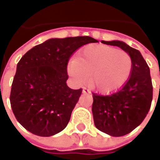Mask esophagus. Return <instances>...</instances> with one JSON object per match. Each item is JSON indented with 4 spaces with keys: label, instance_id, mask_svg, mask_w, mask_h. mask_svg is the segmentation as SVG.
Segmentation results:
<instances>
[{
    "label": "esophagus",
    "instance_id": "esophagus-1",
    "mask_svg": "<svg viewBox=\"0 0 160 160\" xmlns=\"http://www.w3.org/2000/svg\"><path fill=\"white\" fill-rule=\"evenodd\" d=\"M82 92H83V93H90V91L88 90L87 88H86V87H84Z\"/></svg>",
    "mask_w": 160,
    "mask_h": 160
}]
</instances>
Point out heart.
<instances>
[{
  "mask_svg": "<svg viewBox=\"0 0 160 160\" xmlns=\"http://www.w3.org/2000/svg\"><path fill=\"white\" fill-rule=\"evenodd\" d=\"M133 68L131 56L123 50L103 44H90L68 64V73L79 85L88 81L101 93H111L122 87Z\"/></svg>",
  "mask_w": 160,
  "mask_h": 160,
  "instance_id": "heart-1",
  "label": "heart"
}]
</instances>
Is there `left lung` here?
Here are the masks:
<instances>
[{"mask_svg":"<svg viewBox=\"0 0 160 160\" xmlns=\"http://www.w3.org/2000/svg\"><path fill=\"white\" fill-rule=\"evenodd\" d=\"M118 46L132 58L130 78L117 92L102 96L92 94V115L98 130L111 136H122L138 127L147 117L152 100L150 69L141 52L118 40L101 41Z\"/></svg>","mask_w":160,"mask_h":160,"instance_id":"obj_1","label":"left lung"}]
</instances>
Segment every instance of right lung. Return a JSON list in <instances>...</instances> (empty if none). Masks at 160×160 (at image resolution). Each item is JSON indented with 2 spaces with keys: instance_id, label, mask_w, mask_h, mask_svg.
Here are the masks:
<instances>
[{
  "instance_id": "1",
  "label": "right lung",
  "mask_w": 160,
  "mask_h": 160,
  "mask_svg": "<svg viewBox=\"0 0 160 160\" xmlns=\"http://www.w3.org/2000/svg\"><path fill=\"white\" fill-rule=\"evenodd\" d=\"M97 42L87 36L50 38L19 60L10 103L16 119L26 130L49 137L66 128L82 92L67 85L68 60L80 47Z\"/></svg>"
}]
</instances>
